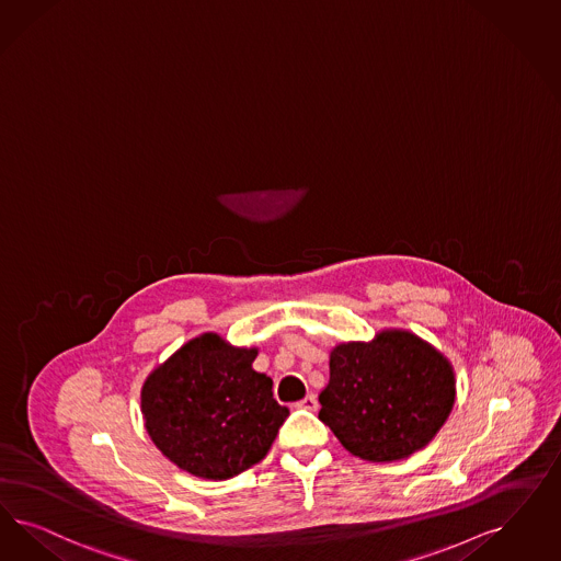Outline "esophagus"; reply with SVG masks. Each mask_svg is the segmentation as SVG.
<instances>
[{"label": "esophagus", "instance_id": "1", "mask_svg": "<svg viewBox=\"0 0 561 561\" xmlns=\"http://www.w3.org/2000/svg\"><path fill=\"white\" fill-rule=\"evenodd\" d=\"M298 408H302V410H310V412H314L317 410V407H319V402H317V396H307L305 400H300L298 404H296Z\"/></svg>", "mask_w": 561, "mask_h": 561}]
</instances>
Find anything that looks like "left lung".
Wrapping results in <instances>:
<instances>
[{"label": "left lung", "instance_id": "1", "mask_svg": "<svg viewBox=\"0 0 561 561\" xmlns=\"http://www.w3.org/2000/svg\"><path fill=\"white\" fill-rule=\"evenodd\" d=\"M319 419L352 456L404 460L444 426L454 402V368L419 335L387 329L373 342L340 344L329 354Z\"/></svg>", "mask_w": 561, "mask_h": 561}]
</instances>
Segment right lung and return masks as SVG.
Here are the masks:
<instances>
[{
    "label": "right lung",
    "mask_w": 561,
    "mask_h": 561,
    "mask_svg": "<svg viewBox=\"0 0 561 561\" xmlns=\"http://www.w3.org/2000/svg\"><path fill=\"white\" fill-rule=\"evenodd\" d=\"M256 348L217 333L184 344L147 377L140 408L157 449L194 477L226 481L261 462L290 410L256 373Z\"/></svg>",
    "instance_id": "1"
}]
</instances>
